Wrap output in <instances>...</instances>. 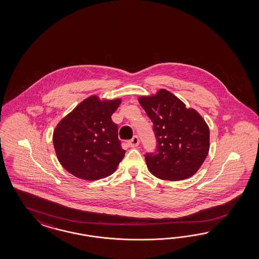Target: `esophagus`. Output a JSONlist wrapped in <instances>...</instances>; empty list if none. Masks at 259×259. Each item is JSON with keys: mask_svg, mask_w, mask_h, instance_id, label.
<instances>
[{"mask_svg": "<svg viewBox=\"0 0 259 259\" xmlns=\"http://www.w3.org/2000/svg\"><path fill=\"white\" fill-rule=\"evenodd\" d=\"M140 144V139L138 136H134L133 138L128 141V145L130 147H137Z\"/></svg>", "mask_w": 259, "mask_h": 259, "instance_id": "obj_1", "label": "esophagus"}]
</instances>
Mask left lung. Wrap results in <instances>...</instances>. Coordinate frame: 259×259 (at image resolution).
<instances>
[{"mask_svg": "<svg viewBox=\"0 0 259 259\" xmlns=\"http://www.w3.org/2000/svg\"><path fill=\"white\" fill-rule=\"evenodd\" d=\"M139 102L153 122L157 141L155 151L144 156L151 174L165 181L195 175L210 148V131L202 117L164 89Z\"/></svg>", "mask_w": 259, "mask_h": 259, "instance_id": "1", "label": "left lung"}]
</instances>
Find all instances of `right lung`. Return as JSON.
I'll return each mask as SVG.
<instances>
[{"instance_id":"right-lung-1","label":"right lung","mask_w":259,"mask_h":259,"mask_svg":"<svg viewBox=\"0 0 259 259\" xmlns=\"http://www.w3.org/2000/svg\"><path fill=\"white\" fill-rule=\"evenodd\" d=\"M119 103L120 100L102 102L91 96L60 121L53 143L65 170L82 180L96 181L117 169L125 150L111 116Z\"/></svg>"}]
</instances>
